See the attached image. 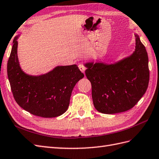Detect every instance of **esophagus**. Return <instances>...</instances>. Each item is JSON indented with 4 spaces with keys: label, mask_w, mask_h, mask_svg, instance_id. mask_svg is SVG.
<instances>
[{
    "label": "esophagus",
    "mask_w": 159,
    "mask_h": 159,
    "mask_svg": "<svg viewBox=\"0 0 159 159\" xmlns=\"http://www.w3.org/2000/svg\"><path fill=\"white\" fill-rule=\"evenodd\" d=\"M79 69L80 70V71L82 72L83 73H84V71H85V70H86V68H85V66H84V65H83V64H79Z\"/></svg>",
    "instance_id": "esophagus-1"
}]
</instances>
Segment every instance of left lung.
Masks as SVG:
<instances>
[{"instance_id":"1","label":"left lung","mask_w":159,"mask_h":159,"mask_svg":"<svg viewBox=\"0 0 159 159\" xmlns=\"http://www.w3.org/2000/svg\"><path fill=\"white\" fill-rule=\"evenodd\" d=\"M135 50L131 55L112 64H84L92 85L93 105L97 111L121 113L132 109L144 95L149 83L148 58L139 35L135 34Z\"/></svg>"}]
</instances>
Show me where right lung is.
<instances>
[{
  "instance_id": "1",
  "label": "right lung",
  "mask_w": 159,
  "mask_h": 159,
  "mask_svg": "<svg viewBox=\"0 0 159 159\" xmlns=\"http://www.w3.org/2000/svg\"><path fill=\"white\" fill-rule=\"evenodd\" d=\"M13 40L7 63V75L16 102L31 114L55 117L66 111L71 93L77 82L84 77L76 64L58 66L48 73L27 75L20 66L17 39Z\"/></svg>"
}]
</instances>
